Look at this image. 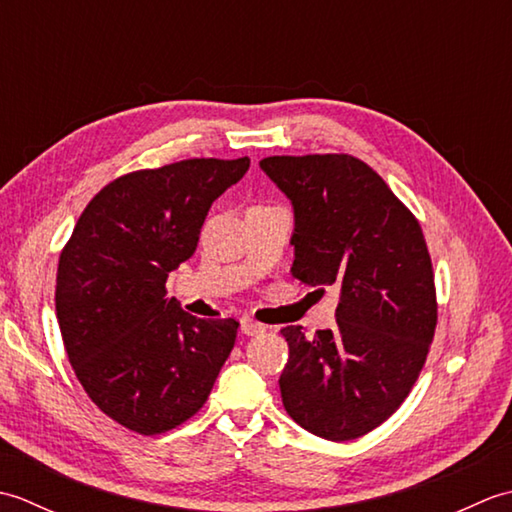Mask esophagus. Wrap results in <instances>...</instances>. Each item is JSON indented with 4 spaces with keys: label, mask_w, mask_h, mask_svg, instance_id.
Instances as JSON below:
<instances>
[{
    "label": "esophagus",
    "mask_w": 512,
    "mask_h": 512,
    "mask_svg": "<svg viewBox=\"0 0 512 512\" xmlns=\"http://www.w3.org/2000/svg\"><path fill=\"white\" fill-rule=\"evenodd\" d=\"M242 332H244L246 336L264 334V332H266V325L257 323V321H253V319H244V321H242Z\"/></svg>",
    "instance_id": "34e87169"
}]
</instances>
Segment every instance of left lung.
Instances as JSON below:
<instances>
[{"label":"left lung","mask_w":512,"mask_h":512,"mask_svg":"<svg viewBox=\"0 0 512 512\" xmlns=\"http://www.w3.org/2000/svg\"><path fill=\"white\" fill-rule=\"evenodd\" d=\"M295 211V262L306 286H336V328L281 330L288 416L314 436L361 438L394 413L427 361L438 323L431 257L416 217L385 180L347 154L259 162Z\"/></svg>","instance_id":"obj_1"}]
</instances>
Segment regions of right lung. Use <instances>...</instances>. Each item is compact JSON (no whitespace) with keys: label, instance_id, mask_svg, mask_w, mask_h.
<instances>
[{"label":"right lung","instance_id":"1","mask_svg":"<svg viewBox=\"0 0 512 512\" xmlns=\"http://www.w3.org/2000/svg\"><path fill=\"white\" fill-rule=\"evenodd\" d=\"M248 167L191 158L127 173L94 195L61 250L54 303L70 365L96 407L143 436L198 413L235 345V319L191 317L165 284Z\"/></svg>","mask_w":512,"mask_h":512}]
</instances>
